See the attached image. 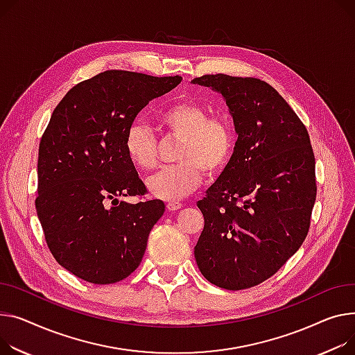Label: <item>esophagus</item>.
I'll list each match as a JSON object with an SVG mask.
<instances>
[{
  "instance_id": "obj_1",
  "label": "esophagus",
  "mask_w": 355,
  "mask_h": 355,
  "mask_svg": "<svg viewBox=\"0 0 355 355\" xmlns=\"http://www.w3.org/2000/svg\"><path fill=\"white\" fill-rule=\"evenodd\" d=\"M182 207V204L180 201H168L167 202V208L170 211H175V209H180Z\"/></svg>"
}]
</instances>
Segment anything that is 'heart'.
<instances>
[{
    "label": "heart",
    "mask_w": 355,
    "mask_h": 355,
    "mask_svg": "<svg viewBox=\"0 0 355 355\" xmlns=\"http://www.w3.org/2000/svg\"><path fill=\"white\" fill-rule=\"evenodd\" d=\"M159 128L181 137L175 165L164 167L148 177L153 196L175 201L194 193L204 180V171L217 175L225 170L235 150V131L224 115H209L197 100L184 98L165 105L157 116ZM128 159L141 170H151L158 158V141L139 121L132 123L124 138Z\"/></svg>",
    "instance_id": "heart-1"
}]
</instances>
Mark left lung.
<instances>
[{
    "instance_id": "8db88e82",
    "label": "left lung",
    "mask_w": 355,
    "mask_h": 355,
    "mask_svg": "<svg viewBox=\"0 0 355 355\" xmlns=\"http://www.w3.org/2000/svg\"><path fill=\"white\" fill-rule=\"evenodd\" d=\"M193 83L221 94L239 134L230 164L197 202L204 230L196 261L211 284L251 288L284 266L309 234L317 197L310 135L263 80L207 74Z\"/></svg>"
}]
</instances>
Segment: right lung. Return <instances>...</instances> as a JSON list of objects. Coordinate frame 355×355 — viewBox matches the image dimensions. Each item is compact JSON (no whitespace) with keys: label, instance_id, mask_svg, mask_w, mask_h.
I'll use <instances>...</instances> for the list:
<instances>
[{"label":"right lung","instance_id":"obj_1","mask_svg":"<svg viewBox=\"0 0 355 355\" xmlns=\"http://www.w3.org/2000/svg\"><path fill=\"white\" fill-rule=\"evenodd\" d=\"M110 69L71 88L53 111L38 150L37 216L55 261L92 284L137 270L161 200L120 201L147 193L124 138L137 114L181 83Z\"/></svg>","mask_w":355,"mask_h":355}]
</instances>
